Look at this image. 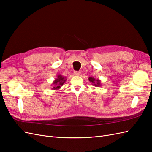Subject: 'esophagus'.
<instances>
[{"instance_id": "esophagus-1", "label": "esophagus", "mask_w": 152, "mask_h": 152, "mask_svg": "<svg viewBox=\"0 0 152 152\" xmlns=\"http://www.w3.org/2000/svg\"><path fill=\"white\" fill-rule=\"evenodd\" d=\"M74 75L75 76H80L81 75V72L80 71H75L74 72Z\"/></svg>"}]
</instances>
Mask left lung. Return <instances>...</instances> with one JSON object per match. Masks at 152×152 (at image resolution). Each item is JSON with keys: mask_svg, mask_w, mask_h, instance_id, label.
Returning <instances> with one entry per match:
<instances>
[{"mask_svg": "<svg viewBox=\"0 0 152 152\" xmlns=\"http://www.w3.org/2000/svg\"><path fill=\"white\" fill-rule=\"evenodd\" d=\"M88 80L90 81V82L91 83V84L95 86H97V87H100L102 86L101 84V81L99 79L96 80L95 78L93 77H90L88 78Z\"/></svg>", "mask_w": 152, "mask_h": 152, "instance_id": "8db88e82", "label": "left lung"}]
</instances>
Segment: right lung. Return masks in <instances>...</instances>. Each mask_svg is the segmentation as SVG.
Returning a JSON list of instances; mask_svg holds the SVG:
<instances>
[{
  "label": "right lung",
  "mask_w": 152,
  "mask_h": 152,
  "mask_svg": "<svg viewBox=\"0 0 152 152\" xmlns=\"http://www.w3.org/2000/svg\"><path fill=\"white\" fill-rule=\"evenodd\" d=\"M67 80L66 77L62 76L61 75H58L57 76V77L52 83L51 86H52V90H59L61 87L64 85V83Z\"/></svg>",
  "instance_id": "1"
}]
</instances>
